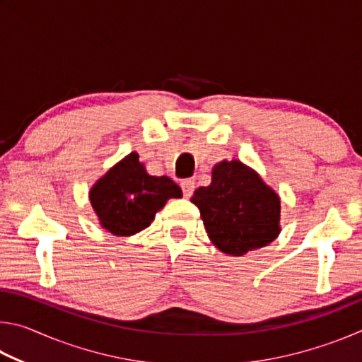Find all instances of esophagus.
<instances>
[{
    "mask_svg": "<svg viewBox=\"0 0 362 362\" xmlns=\"http://www.w3.org/2000/svg\"><path fill=\"white\" fill-rule=\"evenodd\" d=\"M180 187L183 189V196H185V198H189V196H192L194 192V180H192V179L183 180L180 183Z\"/></svg>",
    "mask_w": 362,
    "mask_h": 362,
    "instance_id": "34e87169",
    "label": "esophagus"
}]
</instances>
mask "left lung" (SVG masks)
<instances>
[{
  "instance_id": "8db88e82",
  "label": "left lung",
  "mask_w": 362,
  "mask_h": 362,
  "mask_svg": "<svg viewBox=\"0 0 362 362\" xmlns=\"http://www.w3.org/2000/svg\"><path fill=\"white\" fill-rule=\"evenodd\" d=\"M211 243L223 254L243 257L273 243L281 233V198L260 174L240 159L212 168L211 185L192 196Z\"/></svg>"
}]
</instances>
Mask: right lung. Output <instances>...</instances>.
<instances>
[{
	"label": "right lung",
	"mask_w": 362,
	"mask_h": 362,
	"mask_svg": "<svg viewBox=\"0 0 362 362\" xmlns=\"http://www.w3.org/2000/svg\"><path fill=\"white\" fill-rule=\"evenodd\" d=\"M170 198H182L180 187L166 175L146 173L137 151L110 168L89 189L99 225L115 236H132L145 230Z\"/></svg>",
	"instance_id": "add662e5"
}]
</instances>
